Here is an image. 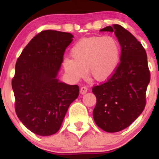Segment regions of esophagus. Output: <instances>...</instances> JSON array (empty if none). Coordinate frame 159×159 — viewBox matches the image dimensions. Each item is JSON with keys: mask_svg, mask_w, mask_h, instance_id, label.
I'll return each mask as SVG.
<instances>
[{"mask_svg": "<svg viewBox=\"0 0 159 159\" xmlns=\"http://www.w3.org/2000/svg\"><path fill=\"white\" fill-rule=\"evenodd\" d=\"M87 90H88V89L87 87H81V88L80 89V93L81 95L85 94L87 92Z\"/></svg>", "mask_w": 159, "mask_h": 159, "instance_id": "esophagus-1", "label": "esophagus"}]
</instances>
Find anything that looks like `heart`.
I'll return each mask as SVG.
<instances>
[{
  "mask_svg": "<svg viewBox=\"0 0 159 159\" xmlns=\"http://www.w3.org/2000/svg\"><path fill=\"white\" fill-rule=\"evenodd\" d=\"M72 59L66 58L63 67L71 79L85 78L88 71L96 81L108 80L115 73L120 61L119 42L111 36H90L77 42L70 51Z\"/></svg>",
  "mask_w": 159,
  "mask_h": 159,
  "instance_id": "heart-1",
  "label": "heart"
}]
</instances>
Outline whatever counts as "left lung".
<instances>
[{
    "mask_svg": "<svg viewBox=\"0 0 159 159\" xmlns=\"http://www.w3.org/2000/svg\"><path fill=\"white\" fill-rule=\"evenodd\" d=\"M100 31L114 33L121 46V57L112 77L93 88L96 97L93 115L102 130L117 132L129 127L143 112L150 73L145 49L130 32L119 25Z\"/></svg>",
    "mask_w": 159,
    "mask_h": 159,
    "instance_id": "obj_1",
    "label": "left lung"
}]
</instances>
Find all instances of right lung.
I'll use <instances>...</instances> for the list:
<instances>
[{
  "instance_id": "right-lung-1",
  "label": "right lung",
  "mask_w": 159,
  "mask_h": 159,
  "mask_svg": "<svg viewBox=\"0 0 159 159\" xmlns=\"http://www.w3.org/2000/svg\"><path fill=\"white\" fill-rule=\"evenodd\" d=\"M73 40L69 33L47 30L30 40L16 64L12 81L16 112L30 132L55 134L79 87L60 81L58 73L65 50Z\"/></svg>"
}]
</instances>
